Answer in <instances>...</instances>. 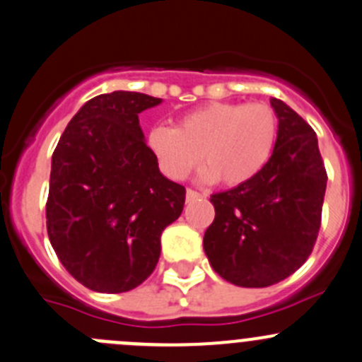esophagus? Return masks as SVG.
<instances>
[{
    "instance_id": "1",
    "label": "esophagus",
    "mask_w": 362,
    "mask_h": 362,
    "mask_svg": "<svg viewBox=\"0 0 362 362\" xmlns=\"http://www.w3.org/2000/svg\"><path fill=\"white\" fill-rule=\"evenodd\" d=\"M187 202H192V199H198V198H203V194L202 192H198V191H194V189H187Z\"/></svg>"
}]
</instances>
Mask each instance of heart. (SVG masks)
Listing matches in <instances>:
<instances>
[{
	"label": "heart",
	"instance_id": "obj_1",
	"mask_svg": "<svg viewBox=\"0 0 362 362\" xmlns=\"http://www.w3.org/2000/svg\"><path fill=\"white\" fill-rule=\"evenodd\" d=\"M278 139V117L265 103H210L185 113L175 127L156 125L148 148L173 178H185L203 159L199 180L238 185L269 163Z\"/></svg>",
	"mask_w": 362,
	"mask_h": 362
}]
</instances>
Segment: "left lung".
Returning a JSON list of instances; mask_svg holds the SVG:
<instances>
[{
  "instance_id": "obj_1",
  "label": "left lung",
  "mask_w": 362,
  "mask_h": 362,
  "mask_svg": "<svg viewBox=\"0 0 362 362\" xmlns=\"http://www.w3.org/2000/svg\"><path fill=\"white\" fill-rule=\"evenodd\" d=\"M270 106L278 117L274 152L255 178L210 196L216 217L203 237L212 269L245 288L276 285L306 262L327 185L313 129L283 100Z\"/></svg>"
}]
</instances>
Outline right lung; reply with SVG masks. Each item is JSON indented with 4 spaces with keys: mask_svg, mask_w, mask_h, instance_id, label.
I'll use <instances>...</instances> for the list:
<instances>
[{
    "mask_svg": "<svg viewBox=\"0 0 362 362\" xmlns=\"http://www.w3.org/2000/svg\"><path fill=\"white\" fill-rule=\"evenodd\" d=\"M160 103L138 92L93 97L52 153L49 240L69 274L93 292L141 285L159 262L164 228L184 209L185 187L160 173L139 127L138 115Z\"/></svg>",
    "mask_w": 362,
    "mask_h": 362,
    "instance_id": "obj_1",
    "label": "right lung"
}]
</instances>
